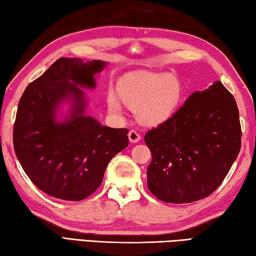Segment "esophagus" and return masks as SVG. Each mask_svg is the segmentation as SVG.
Instances as JSON below:
<instances>
[{
	"instance_id": "obj_1",
	"label": "esophagus",
	"mask_w": 256,
	"mask_h": 256,
	"mask_svg": "<svg viewBox=\"0 0 256 256\" xmlns=\"http://www.w3.org/2000/svg\"><path fill=\"white\" fill-rule=\"evenodd\" d=\"M128 140L131 143H138V141L141 140V136L138 133H136V131H130L128 132Z\"/></svg>"
}]
</instances>
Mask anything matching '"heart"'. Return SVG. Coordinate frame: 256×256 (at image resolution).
Wrapping results in <instances>:
<instances>
[{"instance_id":"heart-1","label":"heart","mask_w":256,"mask_h":256,"mask_svg":"<svg viewBox=\"0 0 256 256\" xmlns=\"http://www.w3.org/2000/svg\"><path fill=\"white\" fill-rule=\"evenodd\" d=\"M120 98L136 110L140 122L151 126L164 123L174 116L182 103V82L168 74L140 72L130 74L118 82ZM108 108L114 113L122 110V102L113 92L108 98Z\"/></svg>"}]
</instances>
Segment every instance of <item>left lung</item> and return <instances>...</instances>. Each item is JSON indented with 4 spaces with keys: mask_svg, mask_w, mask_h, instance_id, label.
Segmentation results:
<instances>
[{
    "mask_svg": "<svg viewBox=\"0 0 256 256\" xmlns=\"http://www.w3.org/2000/svg\"><path fill=\"white\" fill-rule=\"evenodd\" d=\"M238 108L220 82L194 92L144 141L152 154L148 187L164 202L209 196L225 179L240 150Z\"/></svg>",
    "mask_w": 256,
    "mask_h": 256,
    "instance_id": "left-lung-1",
    "label": "left lung"
}]
</instances>
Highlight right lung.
Returning <instances> with one entry per match:
<instances>
[{"instance_id": "obj_1", "label": "right lung", "mask_w": 256, "mask_h": 256, "mask_svg": "<svg viewBox=\"0 0 256 256\" xmlns=\"http://www.w3.org/2000/svg\"><path fill=\"white\" fill-rule=\"evenodd\" d=\"M106 62L60 58L26 88L18 102L13 146L22 169L40 190L78 202L100 187L110 159L128 146V128L86 114L82 88L94 90ZM64 104L68 108L64 111Z\"/></svg>"}]
</instances>
